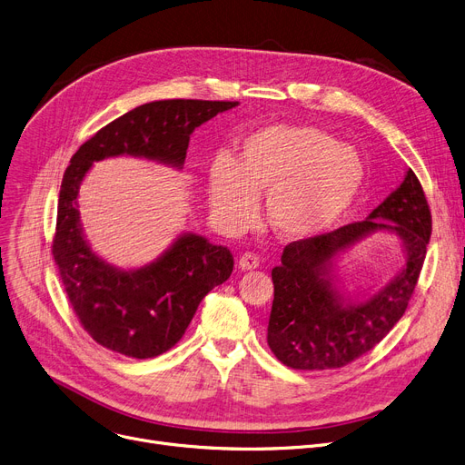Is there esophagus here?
Instances as JSON below:
<instances>
[{
	"label": "esophagus",
	"instance_id": "1",
	"mask_svg": "<svg viewBox=\"0 0 465 465\" xmlns=\"http://www.w3.org/2000/svg\"><path fill=\"white\" fill-rule=\"evenodd\" d=\"M259 264H261V259H259V255H255V253H243L242 257H240V261H238V266L242 268V270H255V268H259Z\"/></svg>",
	"mask_w": 465,
	"mask_h": 465
}]
</instances>
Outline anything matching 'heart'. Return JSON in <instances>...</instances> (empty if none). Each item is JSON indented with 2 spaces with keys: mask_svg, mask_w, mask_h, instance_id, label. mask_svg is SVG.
Instances as JSON below:
<instances>
[{
  "mask_svg": "<svg viewBox=\"0 0 465 465\" xmlns=\"http://www.w3.org/2000/svg\"><path fill=\"white\" fill-rule=\"evenodd\" d=\"M361 155L313 125H264L243 136L236 157L217 155L208 169V201L225 231L248 227L257 197L278 236L304 240L329 229L357 197Z\"/></svg>",
  "mask_w": 465,
  "mask_h": 465,
  "instance_id": "obj_1",
  "label": "heart"
}]
</instances>
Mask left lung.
Listing matches in <instances>:
<instances>
[{"label":"left lung","mask_w":465,"mask_h":465,"mask_svg":"<svg viewBox=\"0 0 465 465\" xmlns=\"http://www.w3.org/2000/svg\"><path fill=\"white\" fill-rule=\"evenodd\" d=\"M377 232L401 240L406 262L385 288L349 297L339 287L335 261ZM430 234V206L419 178L409 169L364 222L285 245L282 264L272 270L274 302L266 336L278 361L294 370H334L371 351L405 313Z\"/></svg>","instance_id":"1"}]
</instances>
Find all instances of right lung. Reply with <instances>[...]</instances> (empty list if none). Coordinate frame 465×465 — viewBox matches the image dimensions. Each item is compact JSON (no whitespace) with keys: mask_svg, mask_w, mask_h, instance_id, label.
<instances>
[{"mask_svg":"<svg viewBox=\"0 0 465 465\" xmlns=\"http://www.w3.org/2000/svg\"><path fill=\"white\" fill-rule=\"evenodd\" d=\"M238 101L165 99L133 108L99 129L71 157L58 201L54 261L84 331L131 359L159 357L180 341L201 300L232 274L225 245L182 232L155 261L122 270L101 259L80 223L78 189L95 161L131 155L182 169L189 136Z\"/></svg>","mask_w":465,"mask_h":465,"instance_id":"1","label":"right lung"}]
</instances>
